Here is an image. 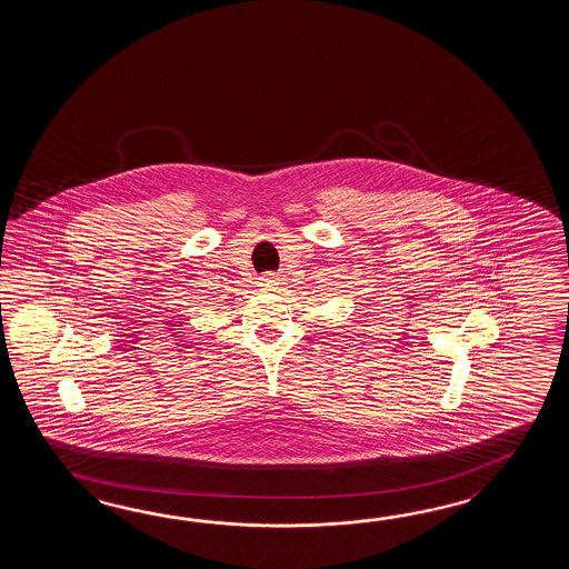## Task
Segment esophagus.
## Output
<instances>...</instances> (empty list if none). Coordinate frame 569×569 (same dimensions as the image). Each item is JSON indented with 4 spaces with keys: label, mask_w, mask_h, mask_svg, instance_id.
<instances>
[{
    "label": "esophagus",
    "mask_w": 569,
    "mask_h": 569,
    "mask_svg": "<svg viewBox=\"0 0 569 569\" xmlns=\"http://www.w3.org/2000/svg\"><path fill=\"white\" fill-rule=\"evenodd\" d=\"M258 284L262 287V290H267V292H274V290L279 289V279L274 274H264V277H260Z\"/></svg>",
    "instance_id": "esophagus-1"
}]
</instances>
